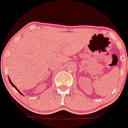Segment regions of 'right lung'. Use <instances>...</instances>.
Returning a JSON list of instances; mask_svg holds the SVG:
<instances>
[{
  "mask_svg": "<svg viewBox=\"0 0 128 128\" xmlns=\"http://www.w3.org/2000/svg\"><path fill=\"white\" fill-rule=\"evenodd\" d=\"M8 80H9V82H10V84H12V86H13V87H14V88H15V89L16 90H18V92H20V94H22V95H23V94H22V92H20L19 91V90H18V88H17V87H16V86L14 85V84L12 83V81H11V80H10V78H9V77H8ZM23 96H24V95H23Z\"/></svg>",
  "mask_w": 128,
  "mask_h": 128,
  "instance_id": "1",
  "label": "right lung"
}]
</instances>
